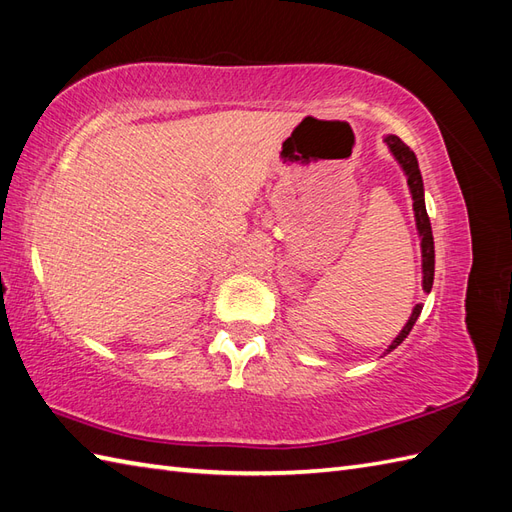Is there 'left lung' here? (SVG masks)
I'll use <instances>...</instances> for the list:
<instances>
[{
    "mask_svg": "<svg viewBox=\"0 0 512 512\" xmlns=\"http://www.w3.org/2000/svg\"><path fill=\"white\" fill-rule=\"evenodd\" d=\"M386 144L390 148V152L395 154V159L399 161V165L403 168L408 176V187L412 194V207H414V218H417V229H419V237H421V255H423V292L430 294L432 283H434V237H432V224L430 218H427L425 211V198H423V178H421V170H419V161L414 157V152L403 144V141L397 135H388ZM423 310V305L419 303L414 307L410 320L406 323V327L401 329V334L392 340L390 347L386 349V353H390L392 349H397L399 344L408 338V334L412 331L414 323Z\"/></svg>",
    "mask_w": 512,
    "mask_h": 512,
    "instance_id": "obj_1",
    "label": "left lung"
}]
</instances>
